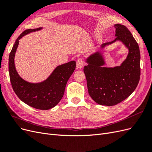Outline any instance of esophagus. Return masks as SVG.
Listing matches in <instances>:
<instances>
[{
    "instance_id": "1",
    "label": "esophagus",
    "mask_w": 152,
    "mask_h": 152,
    "mask_svg": "<svg viewBox=\"0 0 152 152\" xmlns=\"http://www.w3.org/2000/svg\"><path fill=\"white\" fill-rule=\"evenodd\" d=\"M84 65V60L82 58H79L77 61V68L80 69Z\"/></svg>"
}]
</instances>
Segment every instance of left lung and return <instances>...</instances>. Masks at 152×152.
I'll use <instances>...</instances> for the list:
<instances>
[{
    "instance_id": "left-lung-1",
    "label": "left lung",
    "mask_w": 152,
    "mask_h": 152,
    "mask_svg": "<svg viewBox=\"0 0 152 152\" xmlns=\"http://www.w3.org/2000/svg\"><path fill=\"white\" fill-rule=\"evenodd\" d=\"M114 27L117 37L112 42L103 44L102 47L117 40L122 41L129 51L126 60L119 66L103 67V57L96 53L88 58L87 65L84 67L89 94L101 105L113 106L122 102L136 89L140 79L138 44L126 26L116 24Z\"/></svg>"
}]
</instances>
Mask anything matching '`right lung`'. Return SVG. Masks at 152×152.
Returning <instances> with one entry per match:
<instances>
[{
	"instance_id": "add662e5",
	"label": "right lung",
	"mask_w": 152,
	"mask_h": 152,
	"mask_svg": "<svg viewBox=\"0 0 152 152\" xmlns=\"http://www.w3.org/2000/svg\"><path fill=\"white\" fill-rule=\"evenodd\" d=\"M40 29L26 30L18 37L9 56V72L12 87L18 97L31 107L44 110L54 107L60 102L69 78L75 69L76 62L72 61L58 66L48 79L41 83L31 84L22 79L18 74L14 62L19 40L30 32Z\"/></svg>"
}]
</instances>
